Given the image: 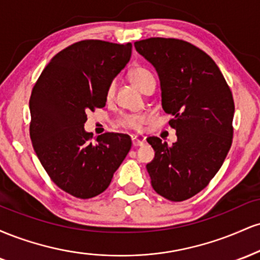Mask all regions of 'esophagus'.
I'll return each mask as SVG.
<instances>
[{
    "mask_svg": "<svg viewBox=\"0 0 260 260\" xmlns=\"http://www.w3.org/2000/svg\"><path fill=\"white\" fill-rule=\"evenodd\" d=\"M131 138H132V143L134 147H142V145L145 144V140H147L144 136H139V134H132Z\"/></svg>",
    "mask_w": 260,
    "mask_h": 260,
    "instance_id": "34e87169",
    "label": "esophagus"
}]
</instances>
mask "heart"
Segmentation results:
<instances>
[{
    "instance_id": "1",
    "label": "heart",
    "mask_w": 260,
    "mask_h": 260,
    "mask_svg": "<svg viewBox=\"0 0 260 260\" xmlns=\"http://www.w3.org/2000/svg\"><path fill=\"white\" fill-rule=\"evenodd\" d=\"M129 80L132 82V84L138 88L140 91H144L145 88L149 84H155V76L150 70L145 67H134L129 71L128 73ZM113 91H115V84L111 83L109 85L106 90V99L110 100L113 96ZM145 122H147V117L145 116H138V115H132V116H123L118 120V124L121 127L127 128V129H133V131H140L142 127L144 126Z\"/></svg>"
}]
</instances>
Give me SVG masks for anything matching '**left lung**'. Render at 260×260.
Returning <instances> with one entry per match:
<instances>
[{
  "label": "left lung",
  "instance_id": "8db88e82",
  "mask_svg": "<svg viewBox=\"0 0 260 260\" xmlns=\"http://www.w3.org/2000/svg\"><path fill=\"white\" fill-rule=\"evenodd\" d=\"M134 46L159 74L162 109L177 136L171 147L147 139L155 150L147 165L151 186L169 201H186L208 186L231 148L232 92L213 58L194 45L150 38Z\"/></svg>",
  "mask_w": 260,
  "mask_h": 260
}]
</instances>
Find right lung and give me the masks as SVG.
<instances>
[{
	"mask_svg": "<svg viewBox=\"0 0 260 260\" xmlns=\"http://www.w3.org/2000/svg\"><path fill=\"white\" fill-rule=\"evenodd\" d=\"M131 53V43L78 41L53 56L31 90L32 148L53 183L76 198L103 193L132 147L128 134L105 133L91 143L84 129L86 112L105 106Z\"/></svg>",
	"mask_w": 260,
	"mask_h": 260,
	"instance_id": "right-lung-1",
	"label": "right lung"
}]
</instances>
